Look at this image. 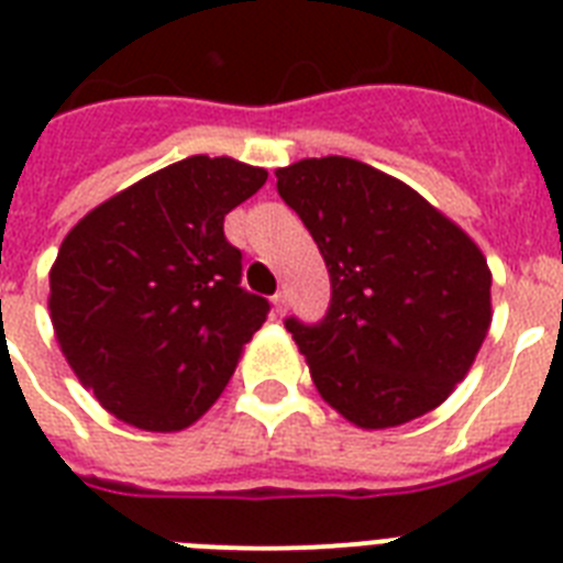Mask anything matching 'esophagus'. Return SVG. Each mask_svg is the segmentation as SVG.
<instances>
[{"label": "esophagus", "instance_id": "34e87169", "mask_svg": "<svg viewBox=\"0 0 563 563\" xmlns=\"http://www.w3.org/2000/svg\"><path fill=\"white\" fill-rule=\"evenodd\" d=\"M273 310H276V316H285L287 310V292L278 290L276 296H273Z\"/></svg>", "mask_w": 563, "mask_h": 563}]
</instances>
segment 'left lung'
I'll use <instances>...</instances> for the list:
<instances>
[{"instance_id":"obj_1","label":"left lung","mask_w":563,"mask_h":563,"mask_svg":"<svg viewBox=\"0 0 563 563\" xmlns=\"http://www.w3.org/2000/svg\"><path fill=\"white\" fill-rule=\"evenodd\" d=\"M330 273L324 319H287L316 390L364 430L435 410L487 339V258L405 181L344 156L276 170Z\"/></svg>"}]
</instances>
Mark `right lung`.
Wrapping results in <instances>:
<instances>
[{
  "label": "right lung",
  "mask_w": 563,
  "mask_h": 563,
  "mask_svg": "<svg viewBox=\"0 0 563 563\" xmlns=\"http://www.w3.org/2000/svg\"><path fill=\"white\" fill-rule=\"evenodd\" d=\"M264 167L190 156L90 210L51 267V321L79 382L151 432L194 424L222 396L271 305L242 287L224 216Z\"/></svg>",
  "instance_id": "1"
}]
</instances>
